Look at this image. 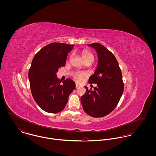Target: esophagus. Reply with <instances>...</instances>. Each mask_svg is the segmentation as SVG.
I'll list each match as a JSON object with an SVG mask.
<instances>
[{
	"label": "esophagus",
	"mask_w": 156,
	"mask_h": 156,
	"mask_svg": "<svg viewBox=\"0 0 156 156\" xmlns=\"http://www.w3.org/2000/svg\"><path fill=\"white\" fill-rule=\"evenodd\" d=\"M79 87H80V85H77V84H76V88H79Z\"/></svg>",
	"instance_id": "obj_1"
}]
</instances>
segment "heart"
<instances>
[{
    "instance_id": "b5f03b06",
    "label": "heart",
    "mask_w": 156,
    "mask_h": 156,
    "mask_svg": "<svg viewBox=\"0 0 156 156\" xmlns=\"http://www.w3.org/2000/svg\"><path fill=\"white\" fill-rule=\"evenodd\" d=\"M82 57L84 61H90L92 62L94 61V55L89 51H83L82 53ZM74 79L77 82H81L83 79L87 76V74L84 72L74 71L72 74Z\"/></svg>"
}]
</instances>
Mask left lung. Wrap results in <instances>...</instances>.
Here are the masks:
<instances>
[{"label":"left lung","instance_id":"left-lung-1","mask_svg":"<svg viewBox=\"0 0 156 156\" xmlns=\"http://www.w3.org/2000/svg\"><path fill=\"white\" fill-rule=\"evenodd\" d=\"M98 53V63L95 73L89 77L90 84H97L94 90L87 87L81 97L84 111L94 118L103 117L116 107L124 89L121 69L114 55L103 45L90 44Z\"/></svg>","mask_w":156,"mask_h":156}]
</instances>
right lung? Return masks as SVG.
Masks as SVG:
<instances>
[{
  "mask_svg": "<svg viewBox=\"0 0 156 156\" xmlns=\"http://www.w3.org/2000/svg\"><path fill=\"white\" fill-rule=\"evenodd\" d=\"M74 44L52 43L43 47L34 56L29 70L30 87L37 104L45 112L56 113L62 111L68 97L75 89L69 79L62 82L56 73L66 63L68 53Z\"/></svg>",
  "mask_w": 156,
  "mask_h": 156,
  "instance_id": "obj_1",
  "label": "right lung"
}]
</instances>
